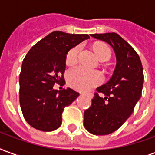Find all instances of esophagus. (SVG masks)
Instances as JSON below:
<instances>
[{"label":"esophagus","instance_id":"1","mask_svg":"<svg viewBox=\"0 0 155 155\" xmlns=\"http://www.w3.org/2000/svg\"><path fill=\"white\" fill-rule=\"evenodd\" d=\"M85 94L87 95L90 97H93V93H92V92H85Z\"/></svg>","mask_w":155,"mask_h":155}]
</instances>
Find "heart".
I'll return each instance as SVG.
<instances>
[{
	"label": "heart",
	"mask_w": 155,
	"mask_h": 155,
	"mask_svg": "<svg viewBox=\"0 0 155 155\" xmlns=\"http://www.w3.org/2000/svg\"><path fill=\"white\" fill-rule=\"evenodd\" d=\"M96 54L101 61L109 60L111 57V50L106 44L100 43L94 46ZM81 51V46L77 45L68 52L66 56V64L73 66L78 63L79 54ZM67 81L73 88L80 91L88 89L99 85L103 81V76L98 71L88 70L82 66L75 67L71 68L67 73Z\"/></svg>",
	"instance_id": "heart-1"
}]
</instances>
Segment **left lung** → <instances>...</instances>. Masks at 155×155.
I'll return each mask as SVG.
<instances>
[{
  "label": "left lung",
  "instance_id": "left-lung-1",
  "mask_svg": "<svg viewBox=\"0 0 155 155\" xmlns=\"http://www.w3.org/2000/svg\"><path fill=\"white\" fill-rule=\"evenodd\" d=\"M113 48L116 67L111 78L97 88L91 105L84 112L83 125L97 135L113 133L125 123L134 111L140 98L144 73L140 58L134 48L116 33L92 34ZM104 96L101 97L99 93Z\"/></svg>",
  "mask_w": 155,
  "mask_h": 155
}]
</instances>
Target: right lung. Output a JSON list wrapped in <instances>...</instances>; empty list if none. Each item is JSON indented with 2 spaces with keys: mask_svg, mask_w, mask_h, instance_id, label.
Segmentation results:
<instances>
[{
  "mask_svg": "<svg viewBox=\"0 0 155 155\" xmlns=\"http://www.w3.org/2000/svg\"><path fill=\"white\" fill-rule=\"evenodd\" d=\"M88 35L54 31L30 48L20 73V104L24 118L32 127L53 131L62 124V114L79 96L71 88L54 90L65 83L64 73L69 49L89 39Z\"/></svg>",
  "mask_w": 155,
  "mask_h": 155,
  "instance_id": "right-lung-1",
  "label": "right lung"
}]
</instances>
